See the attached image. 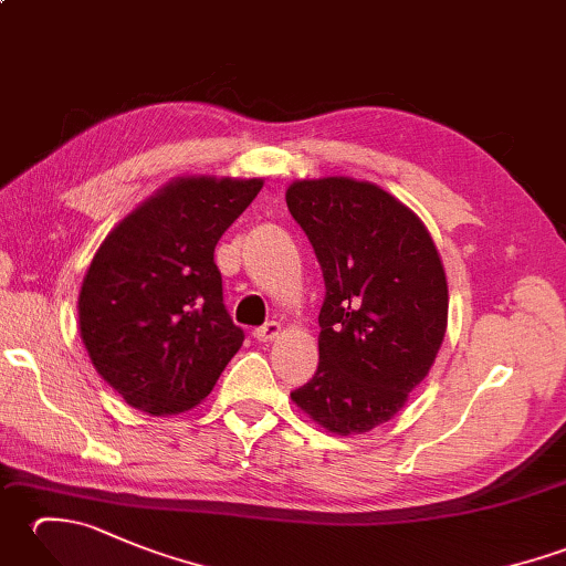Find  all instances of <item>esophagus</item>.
Returning a JSON list of instances; mask_svg holds the SVG:
<instances>
[{"instance_id": "esophagus-1", "label": "esophagus", "mask_w": 566, "mask_h": 566, "mask_svg": "<svg viewBox=\"0 0 566 566\" xmlns=\"http://www.w3.org/2000/svg\"><path fill=\"white\" fill-rule=\"evenodd\" d=\"M280 335H282V323H276V321L264 323L262 328L255 331V338H258L260 343H272V340L280 338Z\"/></svg>"}]
</instances>
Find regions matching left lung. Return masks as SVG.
<instances>
[{
  "label": "left lung",
  "instance_id": "1",
  "mask_svg": "<svg viewBox=\"0 0 566 566\" xmlns=\"http://www.w3.org/2000/svg\"><path fill=\"white\" fill-rule=\"evenodd\" d=\"M286 207L326 280L318 369L292 401L335 436L401 411L448 331V276L426 223L375 182L296 179Z\"/></svg>",
  "mask_w": 566,
  "mask_h": 566
}]
</instances>
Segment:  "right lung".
<instances>
[{"label":"right lung","mask_w":566,"mask_h":566,"mask_svg":"<svg viewBox=\"0 0 566 566\" xmlns=\"http://www.w3.org/2000/svg\"><path fill=\"white\" fill-rule=\"evenodd\" d=\"M264 179L185 175L104 238L82 280L80 338L102 379L150 416L201 403L243 345L213 248Z\"/></svg>","instance_id":"1"}]
</instances>
